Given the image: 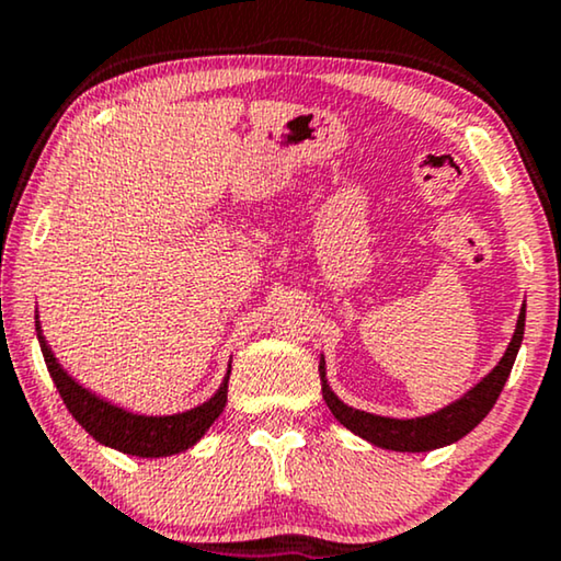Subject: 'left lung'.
I'll list each match as a JSON object with an SVG mask.
<instances>
[{
	"mask_svg": "<svg viewBox=\"0 0 561 561\" xmlns=\"http://www.w3.org/2000/svg\"><path fill=\"white\" fill-rule=\"evenodd\" d=\"M524 328H526V302L524 308H520L518 323H515V333L511 343H507L503 358L497 362V367L492 369L490 375H484L472 390L461 394L459 400L449 402L446 408L436 410V413L417 415V417H387V415L367 413V410L351 408L331 390V385H328L325 358L320 356L318 371H320V382H323V400L325 405L331 408L335 421L346 425L351 433H356V436L364 438V442L379 446V449L410 451V454L442 449V446H449L454 442H459V438H465L467 433L490 413L492 405H495L500 392H503V387L507 382V377H511L515 356H518L520 341H524Z\"/></svg>",
	"mask_w": 561,
	"mask_h": 561,
	"instance_id": "obj_1",
	"label": "left lung"
}]
</instances>
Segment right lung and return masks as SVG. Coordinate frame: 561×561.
Returning a JSON list of instances; mask_svg holds the SVG:
<instances>
[{"label":"right lung","instance_id":"right-lung-1","mask_svg":"<svg viewBox=\"0 0 561 561\" xmlns=\"http://www.w3.org/2000/svg\"><path fill=\"white\" fill-rule=\"evenodd\" d=\"M35 331L43 358H46V367L50 371V377H54L56 390L66 402V408H69V413L77 417L81 428H84L94 442L110 446V449L144 459L171 457V454L186 451L205 436V431L210 428L215 421H218V415L228 402L230 367L226 371V377H222L218 392H215L210 400H205L203 405L174 415L130 413V410L96 398L94 392L81 387L77 379L58 364V358L48 346L46 335L41 331V320H37V316Z\"/></svg>","mask_w":561,"mask_h":561}]
</instances>
